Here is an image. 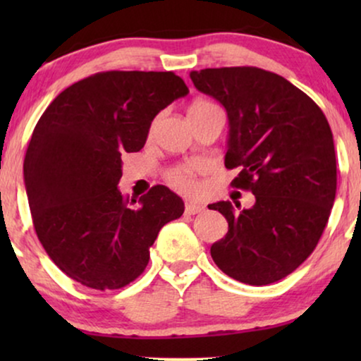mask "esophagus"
<instances>
[{
    "mask_svg": "<svg viewBox=\"0 0 361 361\" xmlns=\"http://www.w3.org/2000/svg\"><path fill=\"white\" fill-rule=\"evenodd\" d=\"M204 210H205V207L200 205V204H195V202H187V204H185V214L187 215L202 214Z\"/></svg>",
    "mask_w": 361,
    "mask_h": 361,
    "instance_id": "34e87169",
    "label": "esophagus"
}]
</instances>
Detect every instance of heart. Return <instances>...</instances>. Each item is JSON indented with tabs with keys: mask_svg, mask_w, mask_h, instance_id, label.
<instances>
[{
	"mask_svg": "<svg viewBox=\"0 0 361 361\" xmlns=\"http://www.w3.org/2000/svg\"><path fill=\"white\" fill-rule=\"evenodd\" d=\"M209 106H214V105L205 100H195L189 106V113L197 111V110H204V108H209ZM167 180H169V184L174 187V189L185 192V194H192V192L197 190V184L194 180V176H192L190 166L172 167V169L167 171Z\"/></svg>",
	"mask_w": 361,
	"mask_h": 361,
	"instance_id": "1",
	"label": "heart"
}]
</instances>
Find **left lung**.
<instances>
[{
    "label": "left lung",
    "instance_id": "obj_1",
    "mask_svg": "<svg viewBox=\"0 0 361 361\" xmlns=\"http://www.w3.org/2000/svg\"><path fill=\"white\" fill-rule=\"evenodd\" d=\"M190 78L226 110L225 167H238L231 185L256 199L241 210L240 202L209 205L228 221L212 258L240 283H276L309 258L332 210L337 161L327 118L302 90L263 68H204Z\"/></svg>",
    "mask_w": 361,
    "mask_h": 361
}]
</instances>
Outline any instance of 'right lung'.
<instances>
[{
    "instance_id": "1",
    "label": "right lung",
    "mask_w": 361,
    "mask_h": 361,
    "mask_svg": "<svg viewBox=\"0 0 361 361\" xmlns=\"http://www.w3.org/2000/svg\"><path fill=\"white\" fill-rule=\"evenodd\" d=\"M187 93L174 72H100L59 93L39 118L24 184L37 238L68 278L98 290L133 283L159 230L184 214L164 185L130 200L118 182L121 156L140 151L157 113Z\"/></svg>"
}]
</instances>
